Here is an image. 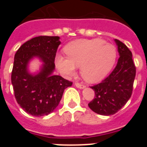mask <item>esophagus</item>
I'll use <instances>...</instances> for the list:
<instances>
[{"mask_svg":"<svg viewBox=\"0 0 147 147\" xmlns=\"http://www.w3.org/2000/svg\"><path fill=\"white\" fill-rule=\"evenodd\" d=\"M75 86H76L77 88H80V89H83V88H85V85L81 84V83H75Z\"/></svg>","mask_w":147,"mask_h":147,"instance_id":"34e87169","label":"esophagus"}]
</instances>
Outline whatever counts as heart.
Listing matches in <instances>:
<instances>
[{"label":"heart","instance_id":"1","mask_svg":"<svg viewBox=\"0 0 147 147\" xmlns=\"http://www.w3.org/2000/svg\"><path fill=\"white\" fill-rule=\"evenodd\" d=\"M66 57L57 56L55 62L66 76H73L76 67L86 82L98 83L107 76L116 63L117 48L100 38L78 39L64 48Z\"/></svg>","mask_w":147,"mask_h":147}]
</instances>
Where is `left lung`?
Returning <instances> with one entry per match:
<instances>
[{
  "label": "left lung",
  "mask_w": 147,
  "mask_h": 147,
  "mask_svg": "<svg viewBox=\"0 0 147 147\" xmlns=\"http://www.w3.org/2000/svg\"><path fill=\"white\" fill-rule=\"evenodd\" d=\"M114 41L120 55L117 66L102 83L91 86L95 97L88 104L91 110L103 116L113 115L126 104L132 94L136 77L131 52L123 42Z\"/></svg>",
  "instance_id": "8db88e82"
}]
</instances>
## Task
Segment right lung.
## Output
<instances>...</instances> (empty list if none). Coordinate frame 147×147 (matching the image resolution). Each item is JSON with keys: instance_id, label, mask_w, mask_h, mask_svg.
<instances>
[{"instance_id": "1", "label": "right lung", "mask_w": 147, "mask_h": 147, "mask_svg": "<svg viewBox=\"0 0 147 147\" xmlns=\"http://www.w3.org/2000/svg\"><path fill=\"white\" fill-rule=\"evenodd\" d=\"M60 44L58 36L35 37L24 43L15 54L11 71L15 98L21 108L34 117L53 112L64 90L72 85L70 81L53 74ZM34 57L38 58L42 65L39 73L32 74L28 64Z\"/></svg>"}]
</instances>
